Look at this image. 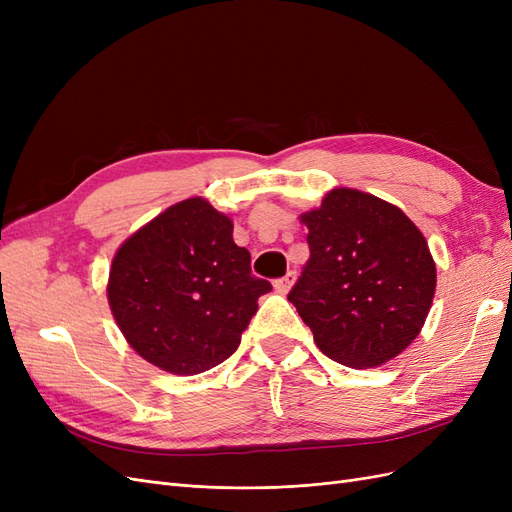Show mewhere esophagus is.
Returning a JSON list of instances; mask_svg holds the SVG:
<instances>
[{
	"label": "esophagus",
	"mask_w": 512,
	"mask_h": 512,
	"mask_svg": "<svg viewBox=\"0 0 512 512\" xmlns=\"http://www.w3.org/2000/svg\"><path fill=\"white\" fill-rule=\"evenodd\" d=\"M294 280H297V271H288L284 277H280V280H275V282H273V286H275V290H277V292L286 294V292L292 288Z\"/></svg>",
	"instance_id": "obj_1"
}]
</instances>
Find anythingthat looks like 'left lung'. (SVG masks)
<instances>
[{"instance_id":"1","label":"left lung","mask_w":512,"mask_h":512,"mask_svg":"<svg viewBox=\"0 0 512 512\" xmlns=\"http://www.w3.org/2000/svg\"><path fill=\"white\" fill-rule=\"evenodd\" d=\"M309 260L288 294L329 359L378 367L421 333L436 292L423 232L386 200L335 188L301 215Z\"/></svg>"}]
</instances>
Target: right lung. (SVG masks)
Here are the masks:
<instances>
[{
    "label": "right lung",
    "mask_w": 512,
    "mask_h": 512,
    "mask_svg": "<svg viewBox=\"0 0 512 512\" xmlns=\"http://www.w3.org/2000/svg\"><path fill=\"white\" fill-rule=\"evenodd\" d=\"M269 290L252 275L250 252L232 241V220L200 196L168 207L123 241L106 286L128 344L177 376L226 361Z\"/></svg>",
    "instance_id": "obj_1"
}]
</instances>
